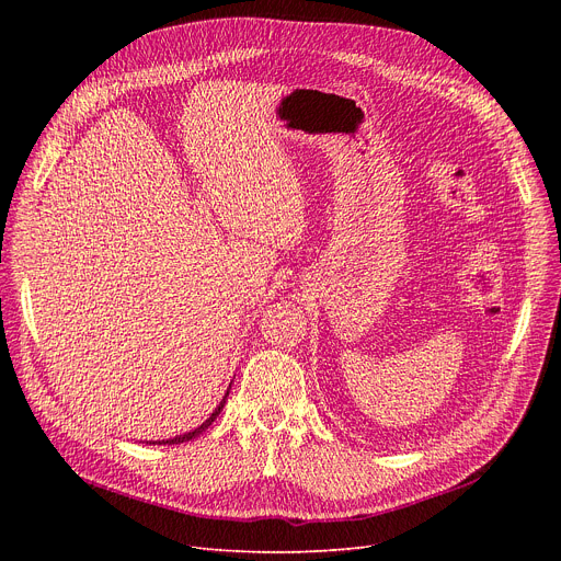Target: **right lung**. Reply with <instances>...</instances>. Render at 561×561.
Segmentation results:
<instances>
[{
	"label": "right lung",
	"instance_id": "obj_1",
	"mask_svg": "<svg viewBox=\"0 0 561 561\" xmlns=\"http://www.w3.org/2000/svg\"><path fill=\"white\" fill-rule=\"evenodd\" d=\"M227 396H229V391L225 393V398L220 400V404L216 407V411H214V414L209 416V419H206L199 427H195L193 432H186V434H180V436H174V438H163V440H154V444H159V446H174V444H186V440H191V438H195V436H199L204 430H209V425L216 421V416L220 414V411H222V407H225V402H227ZM150 444H152V440H150Z\"/></svg>",
	"mask_w": 561,
	"mask_h": 561
}]
</instances>
